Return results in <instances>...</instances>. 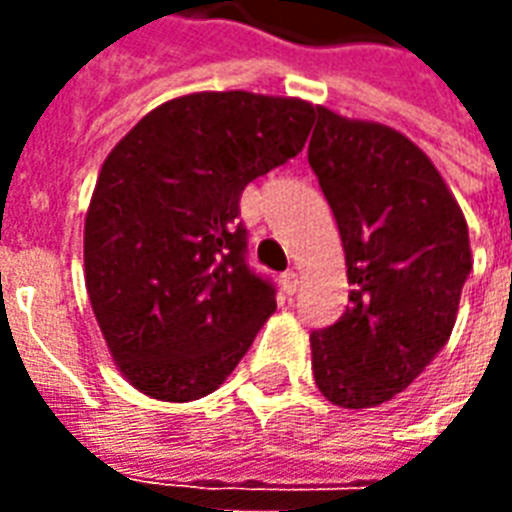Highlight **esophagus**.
I'll list each match as a JSON object with an SVG mask.
<instances>
[{"instance_id":"obj_1","label":"esophagus","mask_w":512,"mask_h":512,"mask_svg":"<svg viewBox=\"0 0 512 512\" xmlns=\"http://www.w3.org/2000/svg\"><path fill=\"white\" fill-rule=\"evenodd\" d=\"M279 282H282V290H285L288 296H293V293L299 290V274H296V271H285Z\"/></svg>"}]
</instances>
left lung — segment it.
I'll use <instances>...</instances> for the list:
<instances>
[{
    "label": "left lung",
    "mask_w": 512,
    "mask_h": 512,
    "mask_svg": "<svg viewBox=\"0 0 512 512\" xmlns=\"http://www.w3.org/2000/svg\"><path fill=\"white\" fill-rule=\"evenodd\" d=\"M312 172L343 238L348 307L310 334L312 376L340 408L403 392L450 340L472 271L461 205L408 136L318 106Z\"/></svg>",
    "instance_id": "obj_1"
}]
</instances>
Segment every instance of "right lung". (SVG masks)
Segmentation results:
<instances>
[{"label": "right lung", "mask_w": 512, "mask_h": 512, "mask_svg": "<svg viewBox=\"0 0 512 512\" xmlns=\"http://www.w3.org/2000/svg\"><path fill=\"white\" fill-rule=\"evenodd\" d=\"M315 106L246 90L147 112L106 156L84 219V282L109 354L156 400L211 395L277 310L246 263V183L299 156Z\"/></svg>", "instance_id": "1"}]
</instances>
